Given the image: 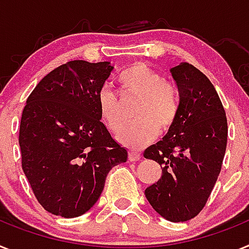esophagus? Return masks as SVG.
Returning <instances> with one entry per match:
<instances>
[{
  "instance_id": "1",
  "label": "esophagus",
  "mask_w": 249,
  "mask_h": 249,
  "mask_svg": "<svg viewBox=\"0 0 249 249\" xmlns=\"http://www.w3.org/2000/svg\"><path fill=\"white\" fill-rule=\"evenodd\" d=\"M128 159L129 161H140L141 160V154H140V152H136V151H129Z\"/></svg>"
}]
</instances>
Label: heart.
<instances>
[{
    "label": "heart",
    "instance_id": "obj_1",
    "mask_svg": "<svg viewBox=\"0 0 249 249\" xmlns=\"http://www.w3.org/2000/svg\"><path fill=\"white\" fill-rule=\"evenodd\" d=\"M121 94L139 98L133 110L136 122L127 127L120 141L131 148H141L154 141L157 133L167 132L175 124L180 113L178 87L157 70L143 63H136L118 76ZM101 120L112 133H118L124 124L122 103L108 88L98 94Z\"/></svg>",
    "mask_w": 249,
    "mask_h": 249
}]
</instances>
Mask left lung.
<instances>
[{"mask_svg": "<svg viewBox=\"0 0 249 249\" xmlns=\"http://www.w3.org/2000/svg\"><path fill=\"white\" fill-rule=\"evenodd\" d=\"M180 93L175 124L143 156L160 163V180L145 190L148 203L170 222L200 213L222 170L228 124L219 95L208 76L189 63L171 69Z\"/></svg>", "mask_w": 249, "mask_h": 249, "instance_id": "1", "label": "left lung"}]
</instances>
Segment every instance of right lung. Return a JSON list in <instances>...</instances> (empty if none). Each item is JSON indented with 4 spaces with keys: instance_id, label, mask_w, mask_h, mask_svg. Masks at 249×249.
I'll return each instance as SVG.
<instances>
[{
    "instance_id": "add662e5",
    "label": "right lung",
    "mask_w": 249,
    "mask_h": 249,
    "mask_svg": "<svg viewBox=\"0 0 249 249\" xmlns=\"http://www.w3.org/2000/svg\"><path fill=\"white\" fill-rule=\"evenodd\" d=\"M113 67L71 60L35 87L22 110L18 133L22 170L42 208L74 218L98 200L107 174L127 161L101 122L98 94Z\"/></svg>"
}]
</instances>
